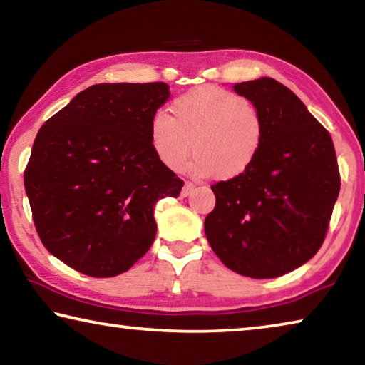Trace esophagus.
Instances as JSON below:
<instances>
[{"instance_id":"34e87169","label":"esophagus","mask_w":365,"mask_h":365,"mask_svg":"<svg viewBox=\"0 0 365 365\" xmlns=\"http://www.w3.org/2000/svg\"><path fill=\"white\" fill-rule=\"evenodd\" d=\"M193 191H195V185L191 183V182H185L183 190H182V196L187 197V196H190L191 193H193Z\"/></svg>"}]
</instances>
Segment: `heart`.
I'll list each match as a JSON object with an SVG mask.
<instances>
[{
  "instance_id": "obj_1",
  "label": "heart",
  "mask_w": 365,
  "mask_h": 365,
  "mask_svg": "<svg viewBox=\"0 0 365 365\" xmlns=\"http://www.w3.org/2000/svg\"><path fill=\"white\" fill-rule=\"evenodd\" d=\"M174 119L159 110L150 122V143L159 163L180 170L190 151V172L220 180L243 175L261 153L262 114L245 96L219 86H200L172 103Z\"/></svg>"
}]
</instances>
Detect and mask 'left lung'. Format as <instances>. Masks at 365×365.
<instances>
[{"label": "left lung", "mask_w": 365, "mask_h": 365, "mask_svg": "<svg viewBox=\"0 0 365 365\" xmlns=\"http://www.w3.org/2000/svg\"><path fill=\"white\" fill-rule=\"evenodd\" d=\"M265 122L261 153L243 175L212 185L205 220L212 251L228 269L275 279L306 264L324 243L339 193L330 133L298 96L262 77L233 85Z\"/></svg>", "instance_id": "1"}]
</instances>
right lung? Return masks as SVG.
Returning <instances> with one entry per match:
<instances>
[{
    "instance_id": "obj_1",
    "label": "right lung",
    "mask_w": 365,
    "mask_h": 365,
    "mask_svg": "<svg viewBox=\"0 0 365 365\" xmlns=\"http://www.w3.org/2000/svg\"><path fill=\"white\" fill-rule=\"evenodd\" d=\"M169 85L88 86L36 135L24 185L35 228L54 257L90 277H115L156 237L154 206L183 182L150 143Z\"/></svg>"
}]
</instances>
